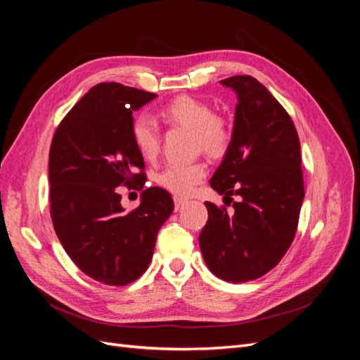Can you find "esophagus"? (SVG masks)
Instances as JSON below:
<instances>
[{
    "label": "esophagus",
    "instance_id": "1",
    "mask_svg": "<svg viewBox=\"0 0 360 360\" xmlns=\"http://www.w3.org/2000/svg\"><path fill=\"white\" fill-rule=\"evenodd\" d=\"M188 202L186 198H181V197H174V205H176V210H180L181 207Z\"/></svg>",
    "mask_w": 360,
    "mask_h": 360
}]
</instances>
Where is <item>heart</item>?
Segmentation results:
<instances>
[{
    "label": "heart",
    "mask_w": 360,
    "mask_h": 360,
    "mask_svg": "<svg viewBox=\"0 0 360 360\" xmlns=\"http://www.w3.org/2000/svg\"><path fill=\"white\" fill-rule=\"evenodd\" d=\"M159 118L168 127L192 130L193 143L212 158L224 156L233 143V129L228 120L213 112L212 106L192 96H180L159 111ZM134 146L141 158L155 160L160 151L158 124L147 115H138L130 126ZM204 162L169 163L158 174V184L174 195H188L205 177Z\"/></svg>",
    "instance_id": "obj_1"
}]
</instances>
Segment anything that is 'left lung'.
Returning <instances> with one entry per match:
<instances>
[{
	"label": "left lung",
	"instance_id": "obj_1",
	"mask_svg": "<svg viewBox=\"0 0 360 360\" xmlns=\"http://www.w3.org/2000/svg\"><path fill=\"white\" fill-rule=\"evenodd\" d=\"M221 82L237 93L238 103L233 143L210 186L238 201L233 213L205 201L209 219L200 248L213 275L238 284L266 275L285 255L297 231L304 186L300 141L285 108L249 75Z\"/></svg>",
	"mask_w": 360,
	"mask_h": 360
}]
</instances>
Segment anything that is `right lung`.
I'll use <instances>...</instances> for the list:
<instances>
[{"label":"right lung","mask_w":360,"mask_h":360,"mask_svg":"<svg viewBox=\"0 0 360 360\" xmlns=\"http://www.w3.org/2000/svg\"><path fill=\"white\" fill-rule=\"evenodd\" d=\"M155 93L102 82L64 117L49 148V204L53 230L86 276L122 287L147 270L158 233L174 210L162 188L143 191L126 214L118 186L143 190L146 163L134 146L132 112Z\"/></svg>","instance_id":"obj_1"}]
</instances>
